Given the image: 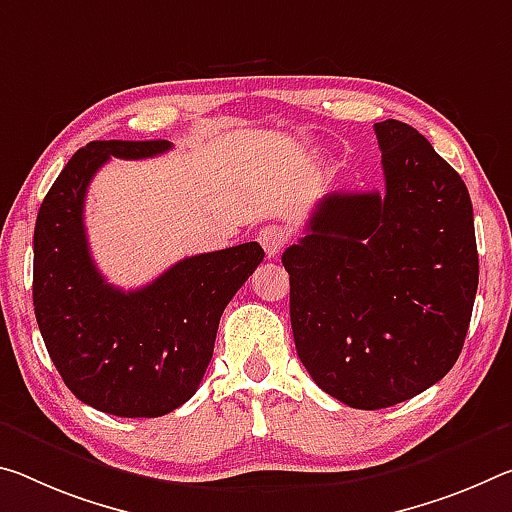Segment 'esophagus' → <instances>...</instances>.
Returning <instances> with one entry per match:
<instances>
[{
    "mask_svg": "<svg viewBox=\"0 0 512 512\" xmlns=\"http://www.w3.org/2000/svg\"><path fill=\"white\" fill-rule=\"evenodd\" d=\"M257 241L262 243V248L266 250V255L275 257L280 253L282 248H285L287 243V232L282 230L280 225H264L262 230L257 232Z\"/></svg>",
    "mask_w": 512,
    "mask_h": 512,
    "instance_id": "obj_1",
    "label": "esophagus"
}]
</instances>
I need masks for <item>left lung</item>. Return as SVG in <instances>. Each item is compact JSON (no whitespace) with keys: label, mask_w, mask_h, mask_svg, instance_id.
I'll list each match as a JSON object with an SVG mask.
<instances>
[{"label":"left lung","mask_w":512,"mask_h":512,"mask_svg":"<svg viewBox=\"0 0 512 512\" xmlns=\"http://www.w3.org/2000/svg\"><path fill=\"white\" fill-rule=\"evenodd\" d=\"M373 129L385 193H328L282 253L298 358L358 410L408 401L451 371L478 287L462 177L415 127Z\"/></svg>","instance_id":"8db88e82"}]
</instances>
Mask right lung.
<instances>
[{
    "instance_id": "1",
    "label": "right lung",
    "mask_w": 512,
    "mask_h": 512,
    "mask_svg": "<svg viewBox=\"0 0 512 512\" xmlns=\"http://www.w3.org/2000/svg\"><path fill=\"white\" fill-rule=\"evenodd\" d=\"M170 141H93L40 205L34 310L47 353L79 401L116 417H161L196 394L221 314L264 259L257 241L186 257L141 289L109 285L88 248L84 200L111 157L148 159Z\"/></svg>"
}]
</instances>
